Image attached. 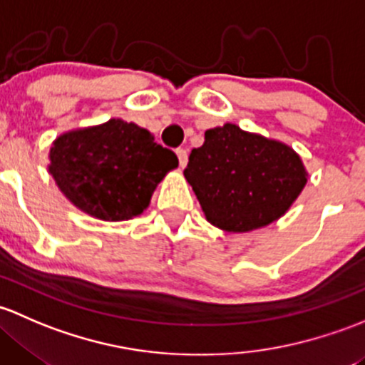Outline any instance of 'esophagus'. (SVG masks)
Masks as SVG:
<instances>
[{"label":"esophagus","instance_id":"obj_1","mask_svg":"<svg viewBox=\"0 0 365 365\" xmlns=\"http://www.w3.org/2000/svg\"><path fill=\"white\" fill-rule=\"evenodd\" d=\"M178 158H179V165H181V168H184L187 165V151L186 149H178Z\"/></svg>","mask_w":365,"mask_h":365}]
</instances>
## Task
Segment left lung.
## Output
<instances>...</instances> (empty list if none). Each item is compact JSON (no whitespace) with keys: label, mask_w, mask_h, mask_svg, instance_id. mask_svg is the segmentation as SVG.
<instances>
[{"label":"left lung","mask_w":365,"mask_h":365,"mask_svg":"<svg viewBox=\"0 0 365 365\" xmlns=\"http://www.w3.org/2000/svg\"><path fill=\"white\" fill-rule=\"evenodd\" d=\"M184 178L210 225L244 234L284 216L302 193L307 170L284 142L227 123L205 131Z\"/></svg>","instance_id":"8db88e82"}]
</instances>
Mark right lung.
<instances>
[{
    "instance_id": "right-lung-1",
    "label": "right lung",
    "mask_w": 365,
    "mask_h": 365,
    "mask_svg": "<svg viewBox=\"0 0 365 365\" xmlns=\"http://www.w3.org/2000/svg\"><path fill=\"white\" fill-rule=\"evenodd\" d=\"M48 160V174L61 193L101 221L140 216L158 184L179 165L151 131L123 119L59 135Z\"/></svg>"
}]
</instances>
